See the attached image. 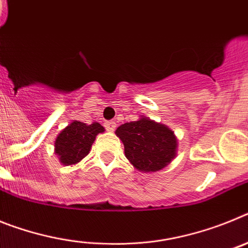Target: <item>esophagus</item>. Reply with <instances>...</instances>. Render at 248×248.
I'll list each match as a JSON object with an SVG mask.
<instances>
[{
    "mask_svg": "<svg viewBox=\"0 0 248 248\" xmlns=\"http://www.w3.org/2000/svg\"><path fill=\"white\" fill-rule=\"evenodd\" d=\"M104 126L108 131H114L115 130V126H117V124H115V122H114V120H109V122H105Z\"/></svg>",
    "mask_w": 248,
    "mask_h": 248,
    "instance_id": "1",
    "label": "esophagus"
}]
</instances>
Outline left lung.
Returning <instances> with one entry per match:
<instances>
[{
	"label": "left lung",
	"mask_w": 248,
	"mask_h": 248,
	"mask_svg": "<svg viewBox=\"0 0 248 248\" xmlns=\"http://www.w3.org/2000/svg\"><path fill=\"white\" fill-rule=\"evenodd\" d=\"M115 134L124 144L126 159L140 171H159L176 155L177 139L174 131L146 117L123 124Z\"/></svg>",
	"instance_id": "8db88e82"
}]
</instances>
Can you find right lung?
I'll list each match as a JSON object with an SVG mask.
<instances>
[{"label":"right lung","instance_id":"add662e5","mask_svg":"<svg viewBox=\"0 0 248 248\" xmlns=\"http://www.w3.org/2000/svg\"><path fill=\"white\" fill-rule=\"evenodd\" d=\"M99 133H104V128L99 123L84 124L79 120H73L68 124L56 138L54 153L58 155L63 165L78 164L91 151L92 144Z\"/></svg>","mask_w":248,"mask_h":248}]
</instances>
